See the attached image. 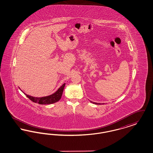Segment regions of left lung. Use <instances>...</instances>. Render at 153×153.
<instances>
[{
	"instance_id": "left-lung-1",
	"label": "left lung",
	"mask_w": 153,
	"mask_h": 153,
	"mask_svg": "<svg viewBox=\"0 0 153 153\" xmlns=\"http://www.w3.org/2000/svg\"><path fill=\"white\" fill-rule=\"evenodd\" d=\"M90 102H91L92 103H94V104H102L101 103H97V102H92V101H90Z\"/></svg>"
}]
</instances>
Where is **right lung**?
Listing matches in <instances>:
<instances>
[{
    "mask_svg": "<svg viewBox=\"0 0 153 153\" xmlns=\"http://www.w3.org/2000/svg\"><path fill=\"white\" fill-rule=\"evenodd\" d=\"M65 85V83L63 84L53 94L46 96H44V97H33V96L27 95L24 92L23 93L25 95H26V96L32 102L38 103L40 104H53L58 102L61 99Z\"/></svg>",
    "mask_w": 153,
    "mask_h": 153,
    "instance_id": "right-lung-1",
    "label": "right lung"
}]
</instances>
